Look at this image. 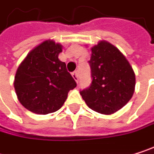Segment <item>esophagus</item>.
<instances>
[{
  "instance_id": "esophagus-1",
  "label": "esophagus",
  "mask_w": 154,
  "mask_h": 154,
  "mask_svg": "<svg viewBox=\"0 0 154 154\" xmlns=\"http://www.w3.org/2000/svg\"><path fill=\"white\" fill-rule=\"evenodd\" d=\"M72 77H73V78L76 80V82L78 83V72H77V71H74V72L72 73Z\"/></svg>"
}]
</instances>
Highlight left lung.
Here are the masks:
<instances>
[{
    "label": "left lung",
    "mask_w": 154,
    "mask_h": 154,
    "mask_svg": "<svg viewBox=\"0 0 154 154\" xmlns=\"http://www.w3.org/2000/svg\"><path fill=\"white\" fill-rule=\"evenodd\" d=\"M88 61L92 83L80 91L87 106L102 114H111L132 98L136 76L126 57L109 43L102 41L92 49Z\"/></svg>",
    "instance_id": "obj_1"
}]
</instances>
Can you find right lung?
Segmentation results:
<instances>
[{
    "label": "right lung",
    "instance_id": "1",
    "mask_svg": "<svg viewBox=\"0 0 154 154\" xmlns=\"http://www.w3.org/2000/svg\"><path fill=\"white\" fill-rule=\"evenodd\" d=\"M61 45L45 41L32 50L19 65L14 87L20 103L37 114L55 112L77 86L65 62L59 60Z\"/></svg>",
    "mask_w": 154,
    "mask_h": 154
}]
</instances>
